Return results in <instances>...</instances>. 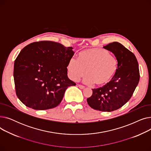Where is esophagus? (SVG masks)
<instances>
[{"instance_id": "34e87169", "label": "esophagus", "mask_w": 151, "mask_h": 151, "mask_svg": "<svg viewBox=\"0 0 151 151\" xmlns=\"http://www.w3.org/2000/svg\"><path fill=\"white\" fill-rule=\"evenodd\" d=\"M78 86L79 88H80V89H83L85 88V86H83V85H81V84H78Z\"/></svg>"}]
</instances>
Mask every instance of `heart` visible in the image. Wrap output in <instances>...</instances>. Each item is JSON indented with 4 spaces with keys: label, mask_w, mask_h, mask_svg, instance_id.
I'll list each match as a JSON object with an SVG mask.
<instances>
[{
    "label": "heart",
    "mask_w": 151,
    "mask_h": 151,
    "mask_svg": "<svg viewBox=\"0 0 151 151\" xmlns=\"http://www.w3.org/2000/svg\"><path fill=\"white\" fill-rule=\"evenodd\" d=\"M67 69L68 76L73 81H78L86 73L84 78L86 83L102 87L109 83L115 76L118 62L108 51L93 47L80 52L78 59L71 58Z\"/></svg>",
    "instance_id": "b5f03b06"
}]
</instances>
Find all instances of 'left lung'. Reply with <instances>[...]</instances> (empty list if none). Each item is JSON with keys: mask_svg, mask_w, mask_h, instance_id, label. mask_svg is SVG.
Listing matches in <instances>:
<instances>
[{"mask_svg": "<svg viewBox=\"0 0 151 151\" xmlns=\"http://www.w3.org/2000/svg\"><path fill=\"white\" fill-rule=\"evenodd\" d=\"M104 48L114 54L118 62L117 71L109 83L92 89V96L87 101L94 109L111 112L121 108L130 99L140 75L135 55L122 44L113 42Z\"/></svg>", "mask_w": 151, "mask_h": 151, "instance_id": "1", "label": "left lung"}]
</instances>
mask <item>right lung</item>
<instances>
[{
  "label": "right lung",
  "instance_id": "right-lung-1",
  "mask_svg": "<svg viewBox=\"0 0 151 151\" xmlns=\"http://www.w3.org/2000/svg\"><path fill=\"white\" fill-rule=\"evenodd\" d=\"M72 47L51 41L30 43L14 60L13 76L17 96L26 106L37 110L56 107L66 89L76 83L67 76Z\"/></svg>",
  "mask_w": 151,
  "mask_h": 151
}]
</instances>
